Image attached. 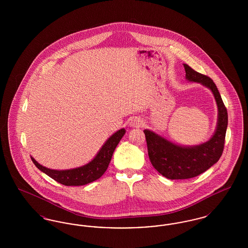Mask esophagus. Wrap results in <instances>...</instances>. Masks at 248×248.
I'll list each match as a JSON object with an SVG mask.
<instances>
[{
  "label": "esophagus",
  "mask_w": 248,
  "mask_h": 248,
  "mask_svg": "<svg viewBox=\"0 0 248 248\" xmlns=\"http://www.w3.org/2000/svg\"><path fill=\"white\" fill-rule=\"evenodd\" d=\"M142 124H143V122L140 118L133 119L131 121V125L134 127H140V125H142Z\"/></svg>",
  "instance_id": "1"
}]
</instances>
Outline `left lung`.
I'll return each mask as SVG.
<instances>
[{"label": "left lung", "instance_id": "1", "mask_svg": "<svg viewBox=\"0 0 248 248\" xmlns=\"http://www.w3.org/2000/svg\"><path fill=\"white\" fill-rule=\"evenodd\" d=\"M186 78L200 83L214 94L218 108L217 127L209 141L195 147H181L171 143L150 130H144L148 154L154 168L169 179H187L197 177L216 164L224 150L228 125V112L212 79L184 64Z\"/></svg>", "mask_w": 248, "mask_h": 248}]
</instances>
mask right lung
Wrapping results in <instances>:
<instances>
[{
	"instance_id": "add662e5",
	"label": "right lung",
	"mask_w": 248,
	"mask_h": 248,
	"mask_svg": "<svg viewBox=\"0 0 248 248\" xmlns=\"http://www.w3.org/2000/svg\"><path fill=\"white\" fill-rule=\"evenodd\" d=\"M124 134V129L119 130L114 133L102 146L94 159L89 164L82 167L62 171L52 170L38 164L32 157L31 160L38 169L60 184L65 186H83L98 179L105 173L113 152Z\"/></svg>"
}]
</instances>
